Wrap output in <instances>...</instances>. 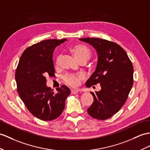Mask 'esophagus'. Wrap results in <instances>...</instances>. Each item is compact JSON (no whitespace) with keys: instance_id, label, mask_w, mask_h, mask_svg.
I'll list each match as a JSON object with an SVG mask.
<instances>
[{"instance_id":"1","label":"esophagus","mask_w":150,"mask_h":150,"mask_svg":"<svg viewBox=\"0 0 150 150\" xmlns=\"http://www.w3.org/2000/svg\"><path fill=\"white\" fill-rule=\"evenodd\" d=\"M79 91L78 90H71V92L72 94H76L78 93Z\"/></svg>"}]
</instances>
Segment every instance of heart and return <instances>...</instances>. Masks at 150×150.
I'll return each instance as SVG.
<instances>
[{
  "mask_svg": "<svg viewBox=\"0 0 150 150\" xmlns=\"http://www.w3.org/2000/svg\"><path fill=\"white\" fill-rule=\"evenodd\" d=\"M72 52L76 58L79 61H87L91 57V51L88 47L83 45H77L72 47ZM61 54H58L55 57V64L59 63L61 58ZM84 79L83 74H66L64 76V81L67 85L72 87H76L79 85L80 81Z\"/></svg>",
  "mask_w": 150,
  "mask_h": 150,
  "instance_id": "heart-1",
  "label": "heart"
}]
</instances>
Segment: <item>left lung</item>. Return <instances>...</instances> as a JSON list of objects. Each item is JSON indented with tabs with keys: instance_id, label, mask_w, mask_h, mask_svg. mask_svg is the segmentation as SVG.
I'll return each instance as SVG.
<instances>
[{
	"instance_id": "1",
	"label": "left lung",
	"mask_w": 150,
	"mask_h": 150,
	"mask_svg": "<svg viewBox=\"0 0 150 150\" xmlns=\"http://www.w3.org/2000/svg\"><path fill=\"white\" fill-rule=\"evenodd\" d=\"M79 40L92 45L98 54L96 71L86 86L100 83L101 90L90 92L94 101L87 111L93 118L108 119L122 108L129 96L134 83L132 64L125 51L114 42L93 38Z\"/></svg>"
}]
</instances>
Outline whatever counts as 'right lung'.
<instances>
[{"instance_id": "add662e5", "label": "right lung", "mask_w": 150, "mask_h": 150, "mask_svg": "<svg viewBox=\"0 0 150 150\" xmlns=\"http://www.w3.org/2000/svg\"><path fill=\"white\" fill-rule=\"evenodd\" d=\"M66 39H47L25 49L15 72L17 92L32 115L43 121L57 118L65 108V99L71 93L65 85L57 93L46 86V77L54 76L53 53L55 47Z\"/></svg>"}]
</instances>
